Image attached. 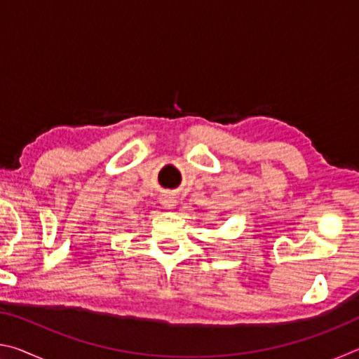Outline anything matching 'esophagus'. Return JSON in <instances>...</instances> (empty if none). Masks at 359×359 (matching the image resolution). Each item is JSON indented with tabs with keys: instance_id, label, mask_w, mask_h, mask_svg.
I'll use <instances>...</instances> for the list:
<instances>
[{
	"instance_id": "1",
	"label": "esophagus",
	"mask_w": 359,
	"mask_h": 359,
	"mask_svg": "<svg viewBox=\"0 0 359 359\" xmlns=\"http://www.w3.org/2000/svg\"><path fill=\"white\" fill-rule=\"evenodd\" d=\"M161 203H163V205H165L166 209H172L174 205H175V201H174V198H171V196H165L161 199Z\"/></svg>"
}]
</instances>
